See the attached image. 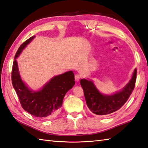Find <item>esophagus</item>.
Segmentation results:
<instances>
[{"instance_id":"34e87169","label":"esophagus","mask_w":148,"mask_h":148,"mask_svg":"<svg viewBox=\"0 0 148 148\" xmlns=\"http://www.w3.org/2000/svg\"><path fill=\"white\" fill-rule=\"evenodd\" d=\"M81 77V75L79 74H76L75 75V80L76 81H79Z\"/></svg>"}]
</instances>
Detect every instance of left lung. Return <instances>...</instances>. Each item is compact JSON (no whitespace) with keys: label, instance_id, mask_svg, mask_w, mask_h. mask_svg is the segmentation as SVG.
Wrapping results in <instances>:
<instances>
[{"label":"left lung","instance_id":"1","mask_svg":"<svg viewBox=\"0 0 148 148\" xmlns=\"http://www.w3.org/2000/svg\"><path fill=\"white\" fill-rule=\"evenodd\" d=\"M137 71L134 70L131 80L121 91L113 95H103L96 88L93 82L82 79L80 81L84 90L88 107L96 115H107L117 111L125 103L134 89Z\"/></svg>","mask_w":148,"mask_h":148}]
</instances>
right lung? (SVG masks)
<instances>
[{"instance_id":"right-lung-1","label":"right lung","mask_w":148,"mask_h":148,"mask_svg":"<svg viewBox=\"0 0 148 148\" xmlns=\"http://www.w3.org/2000/svg\"><path fill=\"white\" fill-rule=\"evenodd\" d=\"M34 38L26 40L17 51L12 69V83L25 111L38 118L51 119L57 114L65 95L74 85V75L72 71L67 72L53 77L39 91L29 90L20 77L16 58Z\"/></svg>"}]
</instances>
